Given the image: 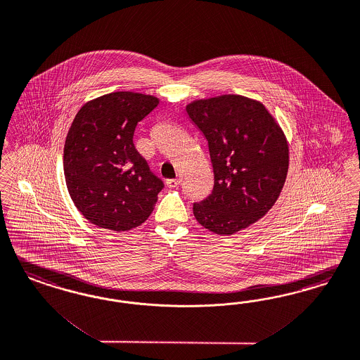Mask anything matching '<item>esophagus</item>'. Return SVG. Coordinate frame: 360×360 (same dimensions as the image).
I'll list each match as a JSON object with an SVG mask.
<instances>
[{
	"mask_svg": "<svg viewBox=\"0 0 360 360\" xmlns=\"http://www.w3.org/2000/svg\"><path fill=\"white\" fill-rule=\"evenodd\" d=\"M179 184H181V179H178V178H176V179H167V181H166V185H167V187H170V188H172V187L178 186Z\"/></svg>",
	"mask_w": 360,
	"mask_h": 360,
	"instance_id": "obj_1",
	"label": "esophagus"
}]
</instances>
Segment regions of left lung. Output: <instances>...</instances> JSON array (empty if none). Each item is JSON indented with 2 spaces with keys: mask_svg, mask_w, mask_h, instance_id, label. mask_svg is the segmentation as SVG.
I'll return each mask as SVG.
<instances>
[{
  "mask_svg": "<svg viewBox=\"0 0 360 360\" xmlns=\"http://www.w3.org/2000/svg\"><path fill=\"white\" fill-rule=\"evenodd\" d=\"M186 112L209 143L214 187L193 205L205 229L231 236L270 210L285 185L288 145L261 102L221 96L188 103Z\"/></svg>",
  "mask_w": 360,
  "mask_h": 360,
  "instance_id": "1",
  "label": "left lung"
}]
</instances>
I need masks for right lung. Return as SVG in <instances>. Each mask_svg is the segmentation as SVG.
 I'll return each instance as SVG.
<instances>
[{
	"label": "right lung",
	"instance_id": "obj_1",
	"mask_svg": "<svg viewBox=\"0 0 360 360\" xmlns=\"http://www.w3.org/2000/svg\"><path fill=\"white\" fill-rule=\"evenodd\" d=\"M160 103L133 91L87 102L77 112L63 148L69 194L81 214L102 229L126 231L143 224L163 181L136 151V124Z\"/></svg>",
	"mask_w": 360,
	"mask_h": 360
}]
</instances>
